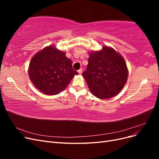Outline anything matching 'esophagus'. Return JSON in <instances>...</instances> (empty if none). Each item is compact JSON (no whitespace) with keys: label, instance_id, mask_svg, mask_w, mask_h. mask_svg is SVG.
<instances>
[{"label":"esophagus","instance_id":"1","mask_svg":"<svg viewBox=\"0 0 159 159\" xmlns=\"http://www.w3.org/2000/svg\"><path fill=\"white\" fill-rule=\"evenodd\" d=\"M78 71L80 74H81V73H82V68H80Z\"/></svg>","mask_w":159,"mask_h":159}]
</instances>
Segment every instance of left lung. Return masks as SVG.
I'll return each mask as SVG.
<instances>
[{
	"label": "left lung",
	"mask_w": 159,
	"mask_h": 159,
	"mask_svg": "<svg viewBox=\"0 0 159 159\" xmlns=\"http://www.w3.org/2000/svg\"><path fill=\"white\" fill-rule=\"evenodd\" d=\"M82 75L94 96L109 99L118 94L125 85L128 69L119 52L104 46L99 51L89 52L87 70Z\"/></svg>",
	"instance_id": "left-lung-1"
}]
</instances>
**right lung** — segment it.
<instances>
[{"instance_id": "right-lung-1", "label": "right lung", "mask_w": 159, "mask_h": 159, "mask_svg": "<svg viewBox=\"0 0 159 159\" xmlns=\"http://www.w3.org/2000/svg\"><path fill=\"white\" fill-rule=\"evenodd\" d=\"M29 78L35 87L47 95H56L66 88L78 72L72 68L66 53L54 46H47L32 57L28 67Z\"/></svg>"}]
</instances>
